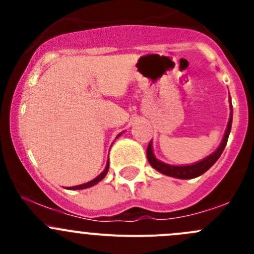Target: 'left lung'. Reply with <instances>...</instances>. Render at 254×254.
I'll list each match as a JSON object with an SVG mask.
<instances>
[{
  "instance_id": "8db88e82",
  "label": "left lung",
  "mask_w": 254,
  "mask_h": 254,
  "mask_svg": "<svg viewBox=\"0 0 254 254\" xmlns=\"http://www.w3.org/2000/svg\"><path fill=\"white\" fill-rule=\"evenodd\" d=\"M232 104H231V115H230V120H229V125H227V129L226 132H225V136L222 139L221 145L219 146L216 151H215L212 155H210L209 157H206L205 160L200 161L198 163H194V165L190 166H170V165H166V163L161 162L158 161L157 158L153 156L152 152V145L151 142L148 143L147 146V160L150 162V165L152 166L155 170H157L158 172L163 173L166 176H170V177H175V178H179V179H190V178H195V177L201 176L203 173H205L217 160L219 157L221 156L222 151L225 150L226 147V143L227 140H229V135L230 131H231V125H232Z\"/></svg>"
}]
</instances>
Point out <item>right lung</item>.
<instances>
[{"label":"right lung","instance_id":"right-lung-1","mask_svg":"<svg viewBox=\"0 0 254 254\" xmlns=\"http://www.w3.org/2000/svg\"><path fill=\"white\" fill-rule=\"evenodd\" d=\"M108 170H109V162L107 163V166H106V170L103 171V172L101 173V175H99L98 177H97V178H94L93 181H91V182H88V183H84V184H81V186H76V187H71V189H86V188H89V187H92V186H94V184H97L98 183V182H101L102 179L104 178V177H106V175H107V172H108Z\"/></svg>","mask_w":254,"mask_h":254}]
</instances>
